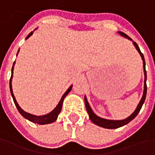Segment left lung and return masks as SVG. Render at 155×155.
<instances>
[{
    "label": "left lung",
    "instance_id": "1",
    "mask_svg": "<svg viewBox=\"0 0 155 155\" xmlns=\"http://www.w3.org/2000/svg\"><path fill=\"white\" fill-rule=\"evenodd\" d=\"M117 32H118V34H120L122 37L125 38H127V39H129V40H131V41L132 42V44H133V45L135 46L136 50L138 51H139V53L140 54L141 59H142V60H143V68H144V75H145V80H144V90H143V96H142V97H141L140 101L139 104H138V106H137L136 110L132 112V115H130L128 117L124 118V119H123V120H111V119H105V118H103V117H98V116L96 115L95 112L93 111V110L91 109L90 105H89L88 102H87V96H84L85 106H86L87 111V113H88V116H89L90 120H91L93 123L95 124H96V125L101 126V127H103V128H106V129H117V128H119V127H121V126H124V125L127 124L128 123H130L132 119H134V118H135V117L139 114L140 110L141 107H142V105H143L144 102H145L146 96H147V71H146V62H145L144 56H143L142 52H141L140 50L139 45H138L135 42L133 41L130 37H128L125 33H124V32L122 31H117Z\"/></svg>",
    "mask_w": 155,
    "mask_h": 155
}]
</instances>
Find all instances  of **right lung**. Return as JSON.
<instances>
[{"label":"right lung","instance_id":"right-lung-1","mask_svg":"<svg viewBox=\"0 0 155 155\" xmlns=\"http://www.w3.org/2000/svg\"><path fill=\"white\" fill-rule=\"evenodd\" d=\"M35 30H37V29H35ZM35 30H34V31H35ZM34 31L31 32V33L26 37V39L29 38L31 36L32 34H33V32H34ZM18 52H19V50L17 51V54H18ZM17 54H16V56H17ZM15 64V62H14L13 67H12V69H11V77H10V80H9V88H10V93H11V96L13 97V100H14L15 107L17 108L18 111L20 112V114L23 116L24 118H26L27 120L31 121L32 123L38 124H51L55 122V121L57 120V118H58L59 114L60 113V111H61L62 104H63V101H64L65 97L68 96L69 92L71 91V89H72V87H73V85H71V86L68 88V90L64 93V95L62 96L61 99L59 100L58 105L51 111L50 113L45 114V115H42V116H36V115H32V114L31 113H28V112L24 111L23 109L19 106L18 103L16 102V99H15V97L14 94H13V89H12V78H13V70H14Z\"/></svg>","mask_w":155,"mask_h":155}]
</instances>
